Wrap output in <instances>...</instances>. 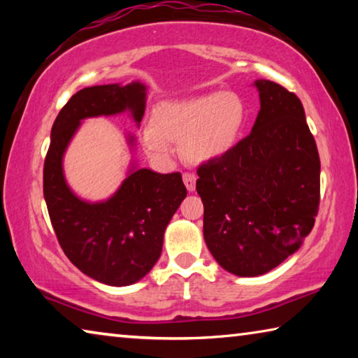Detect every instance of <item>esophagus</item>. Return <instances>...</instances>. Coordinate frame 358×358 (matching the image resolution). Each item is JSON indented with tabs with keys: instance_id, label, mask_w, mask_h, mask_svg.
Masks as SVG:
<instances>
[{
	"instance_id": "esophagus-1",
	"label": "esophagus",
	"mask_w": 358,
	"mask_h": 358,
	"mask_svg": "<svg viewBox=\"0 0 358 358\" xmlns=\"http://www.w3.org/2000/svg\"><path fill=\"white\" fill-rule=\"evenodd\" d=\"M183 181H185V185L187 187V191L192 192L194 189H196V175L191 173V172H185L183 173Z\"/></svg>"
}]
</instances>
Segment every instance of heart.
<instances>
[{"label": "heart", "mask_w": 358, "mask_h": 358, "mask_svg": "<svg viewBox=\"0 0 358 358\" xmlns=\"http://www.w3.org/2000/svg\"><path fill=\"white\" fill-rule=\"evenodd\" d=\"M245 107L234 93H210L162 104L142 129V143L157 161L171 157L172 142H183V153L194 162L221 157L237 142Z\"/></svg>", "instance_id": "b5f03b06"}]
</instances>
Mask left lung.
I'll return each mask as SVG.
<instances>
[{
	"instance_id": "8db88e82",
	"label": "left lung",
	"mask_w": 358,
	"mask_h": 358,
	"mask_svg": "<svg viewBox=\"0 0 358 358\" xmlns=\"http://www.w3.org/2000/svg\"><path fill=\"white\" fill-rule=\"evenodd\" d=\"M250 136L197 167L203 238L224 270L259 276L299 251L320 202V159L296 94L257 80Z\"/></svg>"
}]
</instances>
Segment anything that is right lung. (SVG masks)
<instances>
[{
  "mask_svg": "<svg viewBox=\"0 0 358 358\" xmlns=\"http://www.w3.org/2000/svg\"><path fill=\"white\" fill-rule=\"evenodd\" d=\"M124 110L141 123L145 85H98L77 92L52 126L44 162V197L59 246L78 270L108 286H129L153 268L167 224L187 194L180 172L148 169H132L107 202L88 203L72 194L62 161L80 121Z\"/></svg>",
  "mask_w": 358,
  "mask_h": 358,
  "instance_id": "1",
  "label": "right lung"
}]
</instances>
